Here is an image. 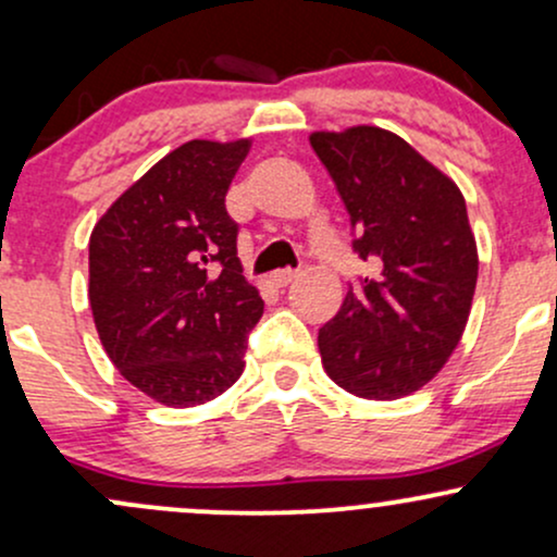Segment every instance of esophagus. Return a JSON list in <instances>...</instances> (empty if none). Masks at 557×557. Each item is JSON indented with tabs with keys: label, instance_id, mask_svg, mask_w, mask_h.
<instances>
[{
	"label": "esophagus",
	"instance_id": "obj_1",
	"mask_svg": "<svg viewBox=\"0 0 557 557\" xmlns=\"http://www.w3.org/2000/svg\"><path fill=\"white\" fill-rule=\"evenodd\" d=\"M298 274H300L298 270H277L272 274V285L274 287H287L293 283V280L298 277Z\"/></svg>",
	"mask_w": 557,
	"mask_h": 557
}]
</instances>
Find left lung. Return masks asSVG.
Returning <instances> with one entry per match:
<instances>
[{"label": "left lung", "mask_w": 557, "mask_h": 557, "mask_svg": "<svg viewBox=\"0 0 557 557\" xmlns=\"http://www.w3.org/2000/svg\"><path fill=\"white\" fill-rule=\"evenodd\" d=\"M309 140L356 230L354 251L376 264L319 330L324 372L359 398H403L445 367L469 322L479 257L463 194L382 127Z\"/></svg>", "instance_id": "left-lung-1"}]
</instances>
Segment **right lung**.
<instances>
[{"label":"right lung","mask_w":557,"mask_h":557,"mask_svg":"<svg viewBox=\"0 0 557 557\" xmlns=\"http://www.w3.org/2000/svg\"><path fill=\"white\" fill-rule=\"evenodd\" d=\"M251 138L188 140L101 214L88 240V300L107 356L162 406L216 398L243 374L264 311L243 277L225 196Z\"/></svg>","instance_id":"1"}]
</instances>
